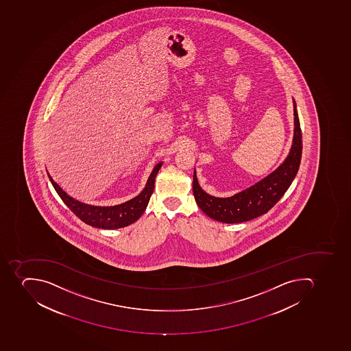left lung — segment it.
<instances>
[{
  "label": "left lung",
  "mask_w": 351,
  "mask_h": 351,
  "mask_svg": "<svg viewBox=\"0 0 351 351\" xmlns=\"http://www.w3.org/2000/svg\"><path fill=\"white\" fill-rule=\"evenodd\" d=\"M294 106V136L285 160L274 172L250 188L230 197H216L202 190L193 173V194L196 203L208 217L221 223H235L252 221L271 210L285 195L298 173L302 158V132L296 103Z\"/></svg>",
  "instance_id": "1"
}]
</instances>
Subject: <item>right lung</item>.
<instances>
[{
	"label": "right lung",
	"mask_w": 351,
	"mask_h": 351,
	"mask_svg": "<svg viewBox=\"0 0 351 351\" xmlns=\"http://www.w3.org/2000/svg\"><path fill=\"white\" fill-rule=\"evenodd\" d=\"M162 166V162L158 163L152 170V174L148 178L146 186L141 191L138 195L125 202L122 204L114 205V206H94V205L86 204L77 201L64 192L53 178H49L50 182L55 188L56 192L60 196L64 204L69 207L71 212L77 217L80 218L83 223H88L90 226L103 229H117L128 226L130 223H135L146 210L150 196L155 188L156 176L159 169Z\"/></svg>",
	"instance_id": "obj_1"
}]
</instances>
